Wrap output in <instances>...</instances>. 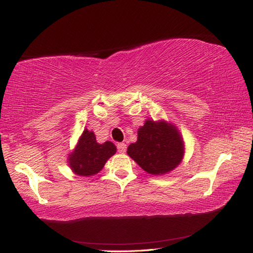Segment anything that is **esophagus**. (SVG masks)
I'll use <instances>...</instances> for the list:
<instances>
[{"mask_svg": "<svg viewBox=\"0 0 253 253\" xmlns=\"http://www.w3.org/2000/svg\"><path fill=\"white\" fill-rule=\"evenodd\" d=\"M126 144H124V142H118L117 144V151L118 153H122V154H124L126 151Z\"/></svg>", "mask_w": 253, "mask_h": 253, "instance_id": "esophagus-1", "label": "esophagus"}]
</instances>
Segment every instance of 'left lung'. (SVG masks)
Masks as SVG:
<instances>
[{
    "label": "left lung",
    "instance_id": "left-lung-1",
    "mask_svg": "<svg viewBox=\"0 0 253 253\" xmlns=\"http://www.w3.org/2000/svg\"><path fill=\"white\" fill-rule=\"evenodd\" d=\"M127 154L148 173L164 174L181 162L183 142L170 124L146 121L138 129V139L128 146Z\"/></svg>",
    "mask_w": 253,
    "mask_h": 253
}]
</instances>
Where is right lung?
Listing matches in <instances>:
<instances>
[{"mask_svg":"<svg viewBox=\"0 0 253 253\" xmlns=\"http://www.w3.org/2000/svg\"><path fill=\"white\" fill-rule=\"evenodd\" d=\"M116 153L111 141L98 144L93 131L85 129L74 153L70 157L72 170L79 176H93L102 170L105 163Z\"/></svg>","mask_w":253,"mask_h":253,"instance_id":"1","label":"right lung"}]
</instances>
